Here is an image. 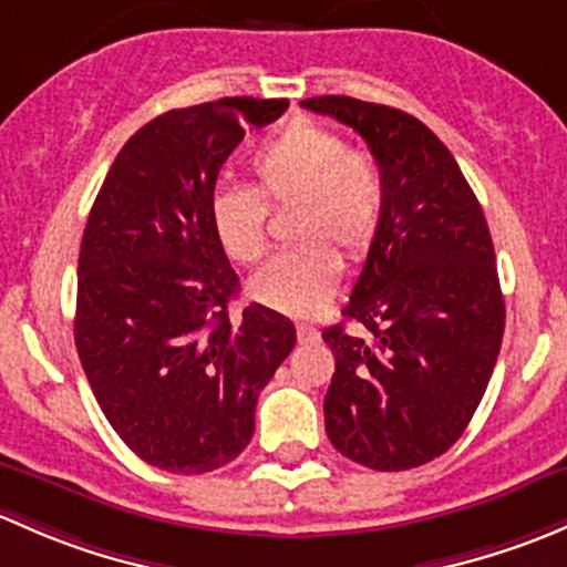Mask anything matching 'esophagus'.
<instances>
[{"label":"esophagus","mask_w":567,"mask_h":567,"mask_svg":"<svg viewBox=\"0 0 567 567\" xmlns=\"http://www.w3.org/2000/svg\"><path fill=\"white\" fill-rule=\"evenodd\" d=\"M317 336H319L317 327L308 322H297V338H300V341H317Z\"/></svg>","instance_id":"34e87169"}]
</instances>
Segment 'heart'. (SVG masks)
Returning <instances> with one entry per match:
<instances>
[{
	"instance_id": "b5f03b06",
	"label": "heart",
	"mask_w": 567,
	"mask_h": 567,
	"mask_svg": "<svg viewBox=\"0 0 567 567\" xmlns=\"http://www.w3.org/2000/svg\"><path fill=\"white\" fill-rule=\"evenodd\" d=\"M259 190L220 188L209 204L215 237L226 256L256 265L267 250V202L300 204L295 235L300 248L267 261L248 291L256 302L289 317L322 311L338 291L343 259H363L377 243L388 209V185L377 161L352 153L338 133L313 122H295L254 157Z\"/></svg>"
}]
</instances>
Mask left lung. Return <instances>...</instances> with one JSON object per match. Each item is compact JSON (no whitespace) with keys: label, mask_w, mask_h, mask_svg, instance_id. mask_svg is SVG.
Returning a JSON list of instances; mask_svg holds the SVG:
<instances>
[{"label":"left lung","mask_w":567,"mask_h":567,"mask_svg":"<svg viewBox=\"0 0 567 567\" xmlns=\"http://www.w3.org/2000/svg\"><path fill=\"white\" fill-rule=\"evenodd\" d=\"M358 131L388 185L382 229L343 317L324 395L332 447L379 472L429 464L464 434L505 332L494 243L451 150L412 114L343 95L300 103Z\"/></svg>","instance_id":"left-lung-1"}]
</instances>
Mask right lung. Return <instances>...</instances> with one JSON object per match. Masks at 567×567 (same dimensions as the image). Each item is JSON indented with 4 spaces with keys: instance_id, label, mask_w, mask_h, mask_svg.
I'll use <instances>...</instances> for the list:
<instances>
[{
    "instance_id": "add662e5",
    "label": "right lung",
    "mask_w": 567,
    "mask_h": 567,
    "mask_svg": "<svg viewBox=\"0 0 567 567\" xmlns=\"http://www.w3.org/2000/svg\"><path fill=\"white\" fill-rule=\"evenodd\" d=\"M289 101L220 97L155 116L111 163L79 254L75 349L97 404L138 458L177 475L229 464L254 436L256 399L297 341L250 302L209 204L245 131Z\"/></svg>"
}]
</instances>
